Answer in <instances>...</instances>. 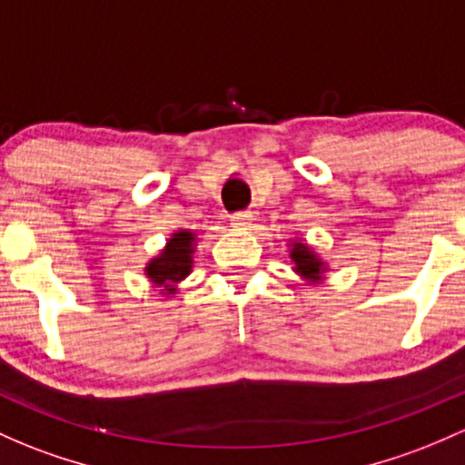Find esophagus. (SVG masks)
I'll use <instances>...</instances> for the list:
<instances>
[{
	"instance_id": "obj_1",
	"label": "esophagus",
	"mask_w": 465,
	"mask_h": 465,
	"mask_svg": "<svg viewBox=\"0 0 465 465\" xmlns=\"http://www.w3.org/2000/svg\"><path fill=\"white\" fill-rule=\"evenodd\" d=\"M253 224V213L252 212H241L232 216V227L233 229H249Z\"/></svg>"
}]
</instances>
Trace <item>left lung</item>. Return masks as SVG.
I'll list each match as a JSON object with an SVG mask.
<instances>
[{"instance_id":"obj_1","label":"left lung","mask_w":465,"mask_h":465,"mask_svg":"<svg viewBox=\"0 0 465 465\" xmlns=\"http://www.w3.org/2000/svg\"><path fill=\"white\" fill-rule=\"evenodd\" d=\"M287 247H290L292 272H294L305 285H321V282H325L330 265H327L325 258H322L310 242L302 241L301 236H294Z\"/></svg>"}]
</instances>
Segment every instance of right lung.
<instances>
[{
	"mask_svg": "<svg viewBox=\"0 0 465 465\" xmlns=\"http://www.w3.org/2000/svg\"><path fill=\"white\" fill-rule=\"evenodd\" d=\"M198 245V233L192 229H175L167 245L160 249L144 265V276L163 296L178 294V285L193 270V253Z\"/></svg>",
	"mask_w": 465,
	"mask_h": 465,
	"instance_id": "1",
	"label": "right lung"
}]
</instances>
